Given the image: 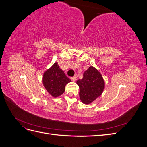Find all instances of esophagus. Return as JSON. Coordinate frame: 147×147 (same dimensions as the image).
Listing matches in <instances>:
<instances>
[{"mask_svg": "<svg viewBox=\"0 0 147 147\" xmlns=\"http://www.w3.org/2000/svg\"><path fill=\"white\" fill-rule=\"evenodd\" d=\"M70 78H71V80H72L73 82H75V81L77 80V76H76V75H75V76H74V77H71Z\"/></svg>", "mask_w": 147, "mask_h": 147, "instance_id": "esophagus-1", "label": "esophagus"}]
</instances>
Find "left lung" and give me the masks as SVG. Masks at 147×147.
Wrapping results in <instances>:
<instances>
[{
    "mask_svg": "<svg viewBox=\"0 0 147 147\" xmlns=\"http://www.w3.org/2000/svg\"><path fill=\"white\" fill-rule=\"evenodd\" d=\"M77 83L80 88V99L84 104H90L99 97L105 86L101 74L93 66L84 72L83 78L78 80Z\"/></svg>",
    "mask_w": 147,
    "mask_h": 147,
    "instance_id": "8db88e82",
    "label": "left lung"
}]
</instances>
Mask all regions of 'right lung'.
<instances>
[{
  "mask_svg": "<svg viewBox=\"0 0 147 147\" xmlns=\"http://www.w3.org/2000/svg\"><path fill=\"white\" fill-rule=\"evenodd\" d=\"M71 82L64 71L60 69L57 63H55L43 74L42 82L48 92L53 97L63 94L65 85Z\"/></svg>",
  "mask_w": 147,
  "mask_h": 147,
  "instance_id": "obj_1",
  "label": "right lung"
}]
</instances>
